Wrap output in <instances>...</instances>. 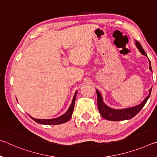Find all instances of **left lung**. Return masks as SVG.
Here are the masks:
<instances>
[{
	"mask_svg": "<svg viewBox=\"0 0 157 157\" xmlns=\"http://www.w3.org/2000/svg\"><path fill=\"white\" fill-rule=\"evenodd\" d=\"M136 44L137 47L139 49V51L142 53V54L147 56L146 52L143 49V47L141 46L140 43L138 41H136ZM149 61H150V70L151 71H152V70H151V67L150 61L149 60ZM96 91L97 94L98 108L101 115L103 117L104 119H107V120L122 121V120H126V119H130L131 118H133V117H135L136 114L141 110V109L143 108L144 105H145L146 102L147 101L148 98H150L151 88L150 89V94H149V95L147 96L145 99H144V101L142 102L140 104H139V105H136L135 107H132V108H125V109H122V110H115V109L109 108L108 106H107L105 104L103 103L100 92H99L98 90H96Z\"/></svg>",
	"mask_w": 157,
	"mask_h": 157,
	"instance_id": "8db88e82",
	"label": "left lung"
}]
</instances>
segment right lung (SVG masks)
<instances>
[{
    "label": "right lung",
    "mask_w": 157,
    "mask_h": 157,
    "mask_svg": "<svg viewBox=\"0 0 157 157\" xmlns=\"http://www.w3.org/2000/svg\"><path fill=\"white\" fill-rule=\"evenodd\" d=\"M76 95H77V91L75 94L74 97L73 98V101H72V103L70 108H68V111L66 113L61 115L59 117L55 118V119H35L33 117L32 118L33 120H34L36 122L41 124H46V125H58V124H61L63 123L67 122V121H69V119L71 118L72 114L73 113L74 107H75V102L76 99Z\"/></svg>",
    "instance_id": "add662e5"
}]
</instances>
